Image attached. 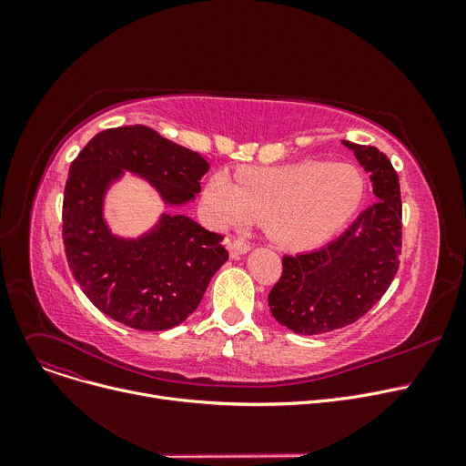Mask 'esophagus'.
I'll return each instance as SVG.
<instances>
[{
	"mask_svg": "<svg viewBox=\"0 0 466 466\" xmlns=\"http://www.w3.org/2000/svg\"><path fill=\"white\" fill-rule=\"evenodd\" d=\"M227 249L230 251V257L232 258H239L241 255H246V253H249V246L246 241H241V239H227Z\"/></svg>",
	"mask_w": 466,
	"mask_h": 466,
	"instance_id": "obj_1",
	"label": "esophagus"
}]
</instances>
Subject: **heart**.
<instances>
[{
	"mask_svg": "<svg viewBox=\"0 0 466 466\" xmlns=\"http://www.w3.org/2000/svg\"><path fill=\"white\" fill-rule=\"evenodd\" d=\"M362 194L364 181L355 166L304 160L241 169L238 181L218 169L204 185L202 206L218 228L258 218L279 246L308 249L348 225Z\"/></svg>",
	"mask_w": 466,
	"mask_h": 466,
	"instance_id": "heart-1",
	"label": "heart"
}]
</instances>
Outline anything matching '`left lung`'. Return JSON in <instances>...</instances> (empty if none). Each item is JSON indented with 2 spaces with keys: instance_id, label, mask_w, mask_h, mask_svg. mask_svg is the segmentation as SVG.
Wrapping results in <instances>:
<instances>
[{
  "instance_id": "1",
  "label": "left lung",
  "mask_w": 466,
  "mask_h": 466,
  "mask_svg": "<svg viewBox=\"0 0 466 466\" xmlns=\"http://www.w3.org/2000/svg\"><path fill=\"white\" fill-rule=\"evenodd\" d=\"M370 176L376 202L329 246L283 257V274L268 295L274 319L313 336L348 327L370 311L399 270L402 202L395 167L376 147L341 139Z\"/></svg>"
}]
</instances>
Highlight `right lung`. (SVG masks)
Returning <instances> with one entry per match:
<instances>
[{
  "mask_svg": "<svg viewBox=\"0 0 466 466\" xmlns=\"http://www.w3.org/2000/svg\"><path fill=\"white\" fill-rule=\"evenodd\" d=\"M208 169L198 153L143 125L96 134L71 162L62 208L67 264L88 300L111 319L137 330L181 325L228 253L223 236L183 213H160L136 238L113 232L107 192L128 171L164 208H183L196 200Z\"/></svg>",
  "mask_w": 466,
  "mask_h": 466,
  "instance_id": "obj_1",
  "label": "right lung"
}]
</instances>
